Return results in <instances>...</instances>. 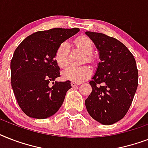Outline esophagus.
Masks as SVG:
<instances>
[{
  "instance_id": "1",
  "label": "esophagus",
  "mask_w": 148,
  "mask_h": 148,
  "mask_svg": "<svg viewBox=\"0 0 148 148\" xmlns=\"http://www.w3.org/2000/svg\"><path fill=\"white\" fill-rule=\"evenodd\" d=\"M71 84V86H73V87H74V86L80 85V84H81V83H77V82H74V81H72Z\"/></svg>"
}]
</instances>
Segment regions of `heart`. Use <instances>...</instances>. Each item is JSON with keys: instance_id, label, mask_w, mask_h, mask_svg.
I'll use <instances>...</instances> for the list:
<instances>
[{"instance_id": "b5f03b06", "label": "heart", "mask_w": 148, "mask_h": 148, "mask_svg": "<svg viewBox=\"0 0 148 148\" xmlns=\"http://www.w3.org/2000/svg\"><path fill=\"white\" fill-rule=\"evenodd\" d=\"M75 45L87 55H90L94 50V44L90 38L80 37L75 40ZM68 50L69 45L67 42L61 43L56 50L54 59L57 64L60 67H65L68 64ZM87 59L90 60V56H87ZM91 74V70L88 66L75 67L71 66L63 71V77L67 80L80 83L88 78Z\"/></svg>"}]
</instances>
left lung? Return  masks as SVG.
Returning <instances> with one entry per match:
<instances>
[{
    "label": "left lung",
    "instance_id": "left-lung-1",
    "mask_svg": "<svg viewBox=\"0 0 148 148\" xmlns=\"http://www.w3.org/2000/svg\"><path fill=\"white\" fill-rule=\"evenodd\" d=\"M99 51L101 61L90 83L92 92L85 100L90 117L110 125L126 115L138 84L135 59L127 47L104 34L86 31Z\"/></svg>",
    "mask_w": 148,
    "mask_h": 148
}]
</instances>
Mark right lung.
<instances>
[{"mask_svg":"<svg viewBox=\"0 0 148 148\" xmlns=\"http://www.w3.org/2000/svg\"><path fill=\"white\" fill-rule=\"evenodd\" d=\"M79 28H53L27 37L10 61L11 86L18 105L28 117L45 119L61 107L71 81H55L60 76L54 59L58 46ZM52 82L53 86H50Z\"/></svg>","mask_w":148,"mask_h":148,"instance_id":"obj_1","label":"right lung"}]
</instances>
